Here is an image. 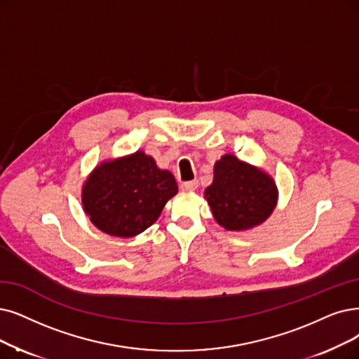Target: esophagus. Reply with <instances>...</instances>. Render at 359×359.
Masks as SVG:
<instances>
[{"mask_svg":"<svg viewBox=\"0 0 359 359\" xmlns=\"http://www.w3.org/2000/svg\"><path fill=\"white\" fill-rule=\"evenodd\" d=\"M197 187H198L197 181H187V182H182L180 185V189L182 191H194V190H197Z\"/></svg>","mask_w":359,"mask_h":359,"instance_id":"obj_1","label":"esophagus"}]
</instances>
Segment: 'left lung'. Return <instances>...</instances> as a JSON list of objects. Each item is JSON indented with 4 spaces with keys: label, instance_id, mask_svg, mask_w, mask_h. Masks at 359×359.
Masks as SVG:
<instances>
[{
    "label": "left lung",
    "instance_id": "obj_1",
    "mask_svg": "<svg viewBox=\"0 0 359 359\" xmlns=\"http://www.w3.org/2000/svg\"><path fill=\"white\" fill-rule=\"evenodd\" d=\"M205 197L217 222L228 231L261 225L277 206V185L266 172L225 154L213 166Z\"/></svg>",
    "mask_w": 359,
    "mask_h": 359
}]
</instances>
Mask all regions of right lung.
<instances>
[{"instance_id": "add662e5", "label": "right lung", "mask_w": 359, "mask_h": 359, "mask_svg": "<svg viewBox=\"0 0 359 359\" xmlns=\"http://www.w3.org/2000/svg\"><path fill=\"white\" fill-rule=\"evenodd\" d=\"M177 193L174 175L138 150L100 163L83 184L82 205L98 229L128 238L153 225Z\"/></svg>"}]
</instances>
